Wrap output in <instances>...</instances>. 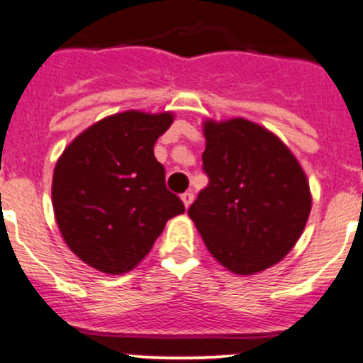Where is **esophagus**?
Returning <instances> with one entry per match:
<instances>
[{
    "mask_svg": "<svg viewBox=\"0 0 363 363\" xmlns=\"http://www.w3.org/2000/svg\"><path fill=\"white\" fill-rule=\"evenodd\" d=\"M181 199H182V202H184V208H189V206H191V202H193V193L191 191L182 193Z\"/></svg>",
    "mask_w": 363,
    "mask_h": 363,
    "instance_id": "34e87169",
    "label": "esophagus"
}]
</instances>
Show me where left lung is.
Segmentation results:
<instances>
[{
	"instance_id": "1",
	"label": "left lung",
	"mask_w": 363,
	"mask_h": 363,
	"mask_svg": "<svg viewBox=\"0 0 363 363\" xmlns=\"http://www.w3.org/2000/svg\"><path fill=\"white\" fill-rule=\"evenodd\" d=\"M208 188L188 209L213 258L240 276L276 265L311 211L306 174L274 132L245 118L202 123Z\"/></svg>"
}]
</instances>
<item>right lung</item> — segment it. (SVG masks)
Segmentation results:
<instances>
[{"mask_svg": "<svg viewBox=\"0 0 363 363\" xmlns=\"http://www.w3.org/2000/svg\"><path fill=\"white\" fill-rule=\"evenodd\" d=\"M174 113L125 111L80 132L53 170L52 201L66 245L84 263L120 276L150 252L166 222L184 213L166 189L154 145Z\"/></svg>", "mask_w": 363, "mask_h": 363, "instance_id": "right-lung-1", "label": "right lung"}]
</instances>
